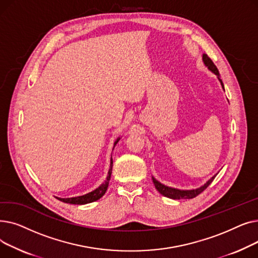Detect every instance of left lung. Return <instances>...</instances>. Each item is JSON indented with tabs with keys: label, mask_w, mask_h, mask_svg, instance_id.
<instances>
[{
	"label": "left lung",
	"mask_w": 258,
	"mask_h": 258,
	"mask_svg": "<svg viewBox=\"0 0 258 258\" xmlns=\"http://www.w3.org/2000/svg\"><path fill=\"white\" fill-rule=\"evenodd\" d=\"M203 61H204V64L208 68V69L216 75V77H218V79L220 80L221 83V86L222 88L224 89L225 91V88H224V84L223 81L221 79V76H220V72L218 70V68L215 67V64L213 63V61L208 57L207 54H203ZM216 177V174L213 175L212 178H210L204 185H202L201 187L199 188H196V189H189V190H184V189H178V188H173V187H169V186H166L164 184L160 183L158 180H156L154 177H152L153 179V182L155 184V187L157 190L162 195L164 196L166 198H169V199H172V200H184V199H194L196 198L197 196H199L201 192H203L205 190V189L211 184V182L214 180V178Z\"/></svg>",
	"instance_id": "obj_1"
}]
</instances>
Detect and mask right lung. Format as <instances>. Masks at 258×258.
I'll list each match as a JSON object with an SVG mask.
<instances>
[{"mask_svg": "<svg viewBox=\"0 0 258 258\" xmlns=\"http://www.w3.org/2000/svg\"><path fill=\"white\" fill-rule=\"evenodd\" d=\"M120 140V137H118L116 139V141L114 142V147L115 145L118 143V141ZM113 147V150H114ZM112 168H113V159L111 158V164H110V169H108L107 175H106V180L96 189H94L93 191L86 194L84 196H78V197H73V198H56L59 201L67 203V204H74V205H85V204H89V203L95 202L99 200L101 197H103V195L105 194L106 189L108 187V182H110L111 179V174H112Z\"/></svg>", "mask_w": 258, "mask_h": 258, "instance_id": "add662e5", "label": "right lung"}]
</instances>
